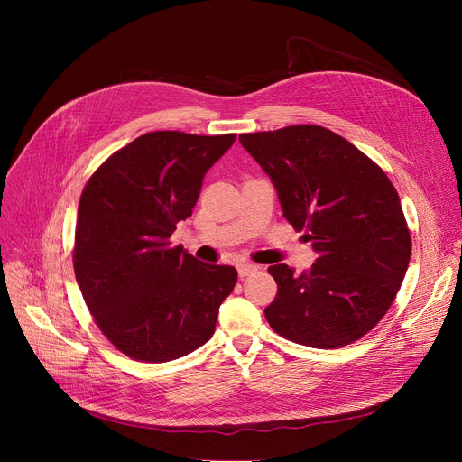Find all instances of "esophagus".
I'll return each mask as SVG.
<instances>
[{"label":"esophagus","mask_w":462,"mask_h":462,"mask_svg":"<svg viewBox=\"0 0 462 462\" xmlns=\"http://www.w3.org/2000/svg\"><path fill=\"white\" fill-rule=\"evenodd\" d=\"M256 272V265H253V263H249V262H241V263H237V273H239V277L244 279V277H249L251 273H254Z\"/></svg>","instance_id":"esophagus-1"}]
</instances>
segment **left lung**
<instances>
[{
	"label": "left lung",
	"instance_id": "obj_1",
	"mask_svg": "<svg viewBox=\"0 0 462 462\" xmlns=\"http://www.w3.org/2000/svg\"><path fill=\"white\" fill-rule=\"evenodd\" d=\"M277 189L282 217L319 253L301 275L270 265L277 296L263 314L275 333L312 348L367 335L392 307L411 239L399 194L354 143L319 125L239 134Z\"/></svg>",
	"mask_w": 462,
	"mask_h": 462
}]
</instances>
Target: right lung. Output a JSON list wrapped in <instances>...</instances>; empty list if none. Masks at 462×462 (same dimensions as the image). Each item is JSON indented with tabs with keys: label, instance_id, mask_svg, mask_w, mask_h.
<instances>
[{
	"label": "right lung",
	"instance_id": "1",
	"mask_svg": "<svg viewBox=\"0 0 462 462\" xmlns=\"http://www.w3.org/2000/svg\"><path fill=\"white\" fill-rule=\"evenodd\" d=\"M234 140L145 133L110 155L82 190L77 282L103 335L136 361H172L208 343L236 286L232 265L199 262L170 244Z\"/></svg>",
	"mask_w": 462,
	"mask_h": 462
}]
</instances>
